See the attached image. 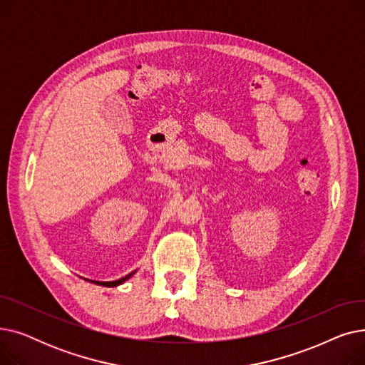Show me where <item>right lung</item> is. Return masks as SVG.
Masks as SVG:
<instances>
[{
    "label": "right lung",
    "mask_w": 365,
    "mask_h": 365,
    "mask_svg": "<svg viewBox=\"0 0 365 365\" xmlns=\"http://www.w3.org/2000/svg\"><path fill=\"white\" fill-rule=\"evenodd\" d=\"M134 274H136V271H133L131 274H128V275H125V277H123V278H120V279H115V281H91V279H87V281L94 282V284H98V285H103V287H118V285H121L123 282H125L127 279H130Z\"/></svg>",
    "instance_id": "obj_1"
}]
</instances>
